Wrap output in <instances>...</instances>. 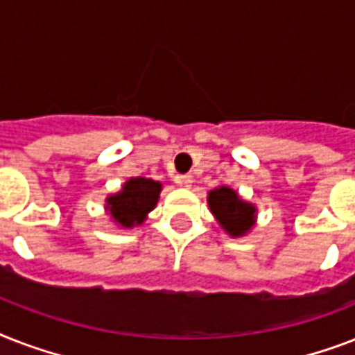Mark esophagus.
<instances>
[{"instance_id":"obj_1","label":"esophagus","mask_w":355,"mask_h":355,"mask_svg":"<svg viewBox=\"0 0 355 355\" xmlns=\"http://www.w3.org/2000/svg\"><path fill=\"white\" fill-rule=\"evenodd\" d=\"M177 182L180 184V186H184V188H191L193 177H191V175H180V177L177 178Z\"/></svg>"}]
</instances>
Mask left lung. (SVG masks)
Masks as SVG:
<instances>
[{"label": "left lung", "mask_w": 355, "mask_h": 355, "mask_svg": "<svg viewBox=\"0 0 355 355\" xmlns=\"http://www.w3.org/2000/svg\"><path fill=\"white\" fill-rule=\"evenodd\" d=\"M208 206L219 227L230 237L247 236L256 227V206L241 199L230 186H219L208 191Z\"/></svg>", "instance_id": "left-lung-1"}]
</instances>
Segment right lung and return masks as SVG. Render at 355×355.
<instances>
[{
	"label": "right lung",
	"mask_w": 355,
	"mask_h": 355,
	"mask_svg": "<svg viewBox=\"0 0 355 355\" xmlns=\"http://www.w3.org/2000/svg\"><path fill=\"white\" fill-rule=\"evenodd\" d=\"M162 184L145 177H132L123 184L118 193L107 197V211L114 225L121 228H134L144 225L149 211L155 210L160 199Z\"/></svg>",
	"instance_id": "1"
}]
</instances>
